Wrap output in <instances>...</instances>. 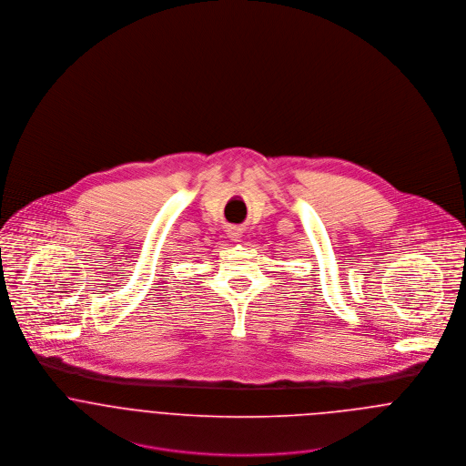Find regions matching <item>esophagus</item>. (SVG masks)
<instances>
[{
    "mask_svg": "<svg viewBox=\"0 0 466 466\" xmlns=\"http://www.w3.org/2000/svg\"><path fill=\"white\" fill-rule=\"evenodd\" d=\"M228 237H229L231 240L238 242L240 237H242V228H240V226H229V228H228Z\"/></svg>",
    "mask_w": 466,
    "mask_h": 466,
    "instance_id": "obj_1",
    "label": "esophagus"
}]
</instances>
